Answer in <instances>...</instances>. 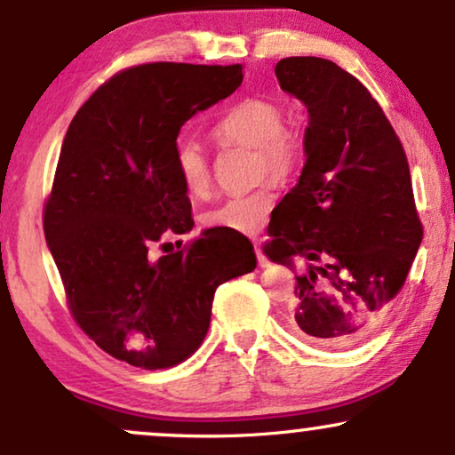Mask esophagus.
I'll use <instances>...</instances> for the list:
<instances>
[{
	"label": "esophagus",
	"instance_id": "34e87169",
	"mask_svg": "<svg viewBox=\"0 0 455 455\" xmlns=\"http://www.w3.org/2000/svg\"><path fill=\"white\" fill-rule=\"evenodd\" d=\"M255 255H257V263H259V267H270V259H267L266 255H263L261 246L255 243Z\"/></svg>",
	"mask_w": 455,
	"mask_h": 455
}]
</instances>
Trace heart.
<instances>
[{
  "label": "heart",
  "mask_w": 455,
  "mask_h": 455,
  "mask_svg": "<svg viewBox=\"0 0 455 455\" xmlns=\"http://www.w3.org/2000/svg\"><path fill=\"white\" fill-rule=\"evenodd\" d=\"M212 137L221 143H240L255 148L257 175H270L287 181L304 158V139L287 126V114L278 103L266 99H244L223 111L212 124ZM172 164L179 181L196 198H204L212 188V168L204 148L192 139H181L172 149ZM276 204L272 183H263L253 192L229 196L215 209L202 215L204 228L226 229L234 234L261 232Z\"/></svg>",
  "instance_id": "heart-1"
}]
</instances>
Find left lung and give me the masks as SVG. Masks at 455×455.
<instances>
[{"mask_svg": "<svg viewBox=\"0 0 455 455\" xmlns=\"http://www.w3.org/2000/svg\"><path fill=\"white\" fill-rule=\"evenodd\" d=\"M274 71L310 126L299 181L272 212L270 259L306 261L291 307L297 333L352 346L388 312L424 238L407 156L378 100L333 60L289 56Z\"/></svg>", "mask_w": 455, "mask_h": 455, "instance_id": "1", "label": "left lung"}]
</instances>
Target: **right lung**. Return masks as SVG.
<instances>
[{
  "label": "right lung",
  "mask_w": 455,
  "mask_h": 455,
  "mask_svg": "<svg viewBox=\"0 0 455 455\" xmlns=\"http://www.w3.org/2000/svg\"><path fill=\"white\" fill-rule=\"evenodd\" d=\"M243 84V65L145 63L100 84L71 120L44 204V234L71 316L100 350L166 369L198 350L219 284L255 270L243 234L194 226L172 149L196 111Z\"/></svg>",
  "instance_id": "right-lung-1"
}]
</instances>
